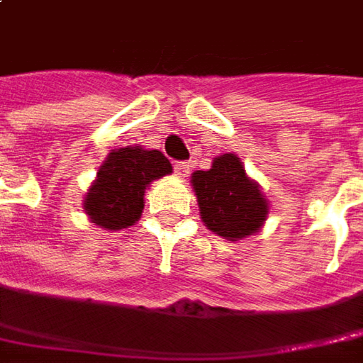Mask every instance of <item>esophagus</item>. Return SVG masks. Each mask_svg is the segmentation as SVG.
Segmentation results:
<instances>
[{"instance_id":"obj_1","label":"esophagus","mask_w":363,"mask_h":363,"mask_svg":"<svg viewBox=\"0 0 363 363\" xmlns=\"http://www.w3.org/2000/svg\"><path fill=\"white\" fill-rule=\"evenodd\" d=\"M189 169H191V164L189 162H176V166H174V172H176V176L179 177H186L189 174Z\"/></svg>"}]
</instances>
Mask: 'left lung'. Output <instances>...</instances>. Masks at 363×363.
<instances>
[{"label":"left lung","instance_id":"1","mask_svg":"<svg viewBox=\"0 0 363 363\" xmlns=\"http://www.w3.org/2000/svg\"><path fill=\"white\" fill-rule=\"evenodd\" d=\"M191 186L206 227L227 241L255 235L267 221L269 201L235 154L217 156L209 169L194 172Z\"/></svg>","mask_w":363,"mask_h":363}]
</instances>
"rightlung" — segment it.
Returning a JSON list of instances; mask_svg holds the SVG:
<instances>
[{"label": "right lung", "mask_w": 363, "mask_h": 363, "mask_svg": "<svg viewBox=\"0 0 363 363\" xmlns=\"http://www.w3.org/2000/svg\"><path fill=\"white\" fill-rule=\"evenodd\" d=\"M167 174H172V164L160 150H112L86 191L82 209L92 223L106 231L130 227L142 215L150 184Z\"/></svg>", "instance_id": "right-lung-1"}]
</instances>
